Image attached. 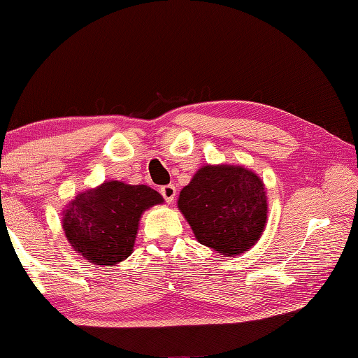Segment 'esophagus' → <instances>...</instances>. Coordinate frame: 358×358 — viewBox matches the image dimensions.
<instances>
[{
  "mask_svg": "<svg viewBox=\"0 0 358 358\" xmlns=\"http://www.w3.org/2000/svg\"><path fill=\"white\" fill-rule=\"evenodd\" d=\"M161 194L167 203H172L175 201V196H177V187L173 185H166L161 187Z\"/></svg>",
  "mask_w": 358,
  "mask_h": 358,
  "instance_id": "34e87169",
  "label": "esophagus"
}]
</instances>
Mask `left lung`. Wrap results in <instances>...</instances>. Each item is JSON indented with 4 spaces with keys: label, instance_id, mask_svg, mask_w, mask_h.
<instances>
[{
    "label": "left lung",
    "instance_id": "left-lung-1",
    "mask_svg": "<svg viewBox=\"0 0 358 358\" xmlns=\"http://www.w3.org/2000/svg\"><path fill=\"white\" fill-rule=\"evenodd\" d=\"M178 208L199 243L234 257L257 243L266 222L264 181L243 166H203L185 186Z\"/></svg>",
    "mask_w": 358,
    "mask_h": 358
}]
</instances>
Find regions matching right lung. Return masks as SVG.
<instances>
[{"label":"right lung","instance_id":"obj_1","mask_svg":"<svg viewBox=\"0 0 358 358\" xmlns=\"http://www.w3.org/2000/svg\"><path fill=\"white\" fill-rule=\"evenodd\" d=\"M164 202L145 185L106 181L78 192L63 211V229L71 246L88 262L113 266L131 256L138 221L145 210Z\"/></svg>","mask_w":358,"mask_h":358}]
</instances>
